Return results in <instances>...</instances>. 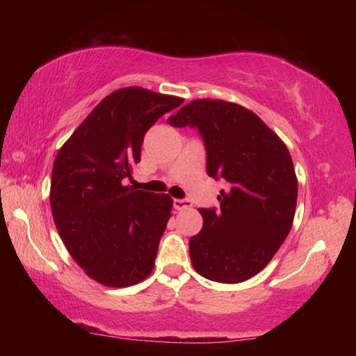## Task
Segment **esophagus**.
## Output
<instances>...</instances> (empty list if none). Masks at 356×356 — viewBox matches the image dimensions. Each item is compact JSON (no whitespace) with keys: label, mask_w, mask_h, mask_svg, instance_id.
Returning a JSON list of instances; mask_svg holds the SVG:
<instances>
[{"label":"esophagus","mask_w":356,"mask_h":356,"mask_svg":"<svg viewBox=\"0 0 356 356\" xmlns=\"http://www.w3.org/2000/svg\"><path fill=\"white\" fill-rule=\"evenodd\" d=\"M172 204H174V209H176V210H185V209H188L191 206L190 201H186V200H174Z\"/></svg>","instance_id":"obj_1"}]
</instances>
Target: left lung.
Segmentation results:
<instances>
[{"mask_svg":"<svg viewBox=\"0 0 356 356\" xmlns=\"http://www.w3.org/2000/svg\"><path fill=\"white\" fill-rule=\"evenodd\" d=\"M197 127L207 172L225 179L220 210L197 209L202 229L190 238L193 267L204 278L237 284L272 261L291 232L298 180L284 141L264 120L232 102L197 99L168 119Z\"/></svg>","mask_w":356,"mask_h":356,"instance_id":"left-lung-1","label":"left lung"}]
</instances>
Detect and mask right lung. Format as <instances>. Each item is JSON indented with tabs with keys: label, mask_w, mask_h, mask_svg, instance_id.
Wrapping results in <instances>:
<instances>
[{
	"label": "right lung",
	"mask_w": 356,
	"mask_h": 356,
	"mask_svg": "<svg viewBox=\"0 0 356 356\" xmlns=\"http://www.w3.org/2000/svg\"><path fill=\"white\" fill-rule=\"evenodd\" d=\"M184 99L129 86L100 102L53 163L50 206L65 248L89 278L129 287L154 270L172 200L124 185L146 131Z\"/></svg>",
	"instance_id": "add662e5"
}]
</instances>
